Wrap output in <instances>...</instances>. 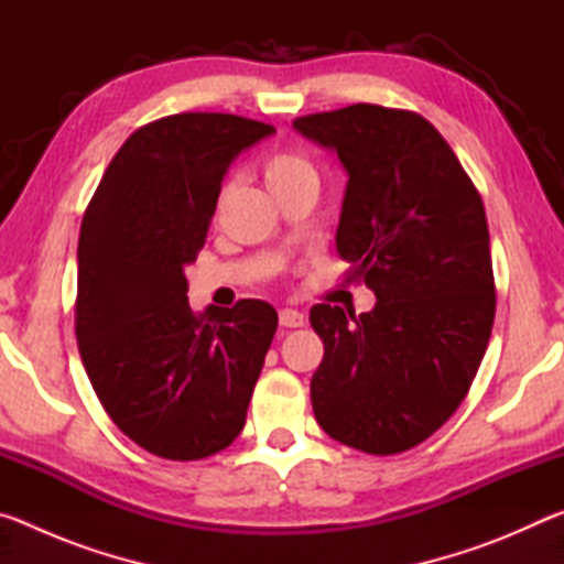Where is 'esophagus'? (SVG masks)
Instances as JSON below:
<instances>
[{"label":"esophagus","instance_id":"1","mask_svg":"<svg viewBox=\"0 0 564 564\" xmlns=\"http://www.w3.org/2000/svg\"><path fill=\"white\" fill-rule=\"evenodd\" d=\"M279 321H281V326H283V328H301L303 323H305L303 313H301V311H295V308H281V313H279Z\"/></svg>","mask_w":564,"mask_h":564}]
</instances>
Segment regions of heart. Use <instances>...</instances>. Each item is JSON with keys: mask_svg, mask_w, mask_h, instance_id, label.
Returning a JSON list of instances; mask_svg holds the SVG:
<instances>
[{"mask_svg": "<svg viewBox=\"0 0 564 564\" xmlns=\"http://www.w3.org/2000/svg\"><path fill=\"white\" fill-rule=\"evenodd\" d=\"M263 176L271 191L291 188L299 184H316L318 181L316 166L305 156L295 154V151H275V154H271L263 164Z\"/></svg>", "mask_w": 564, "mask_h": 564, "instance_id": "heart-1", "label": "heart"}]
</instances>
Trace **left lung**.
Returning <instances> with one entry per match:
<instances>
[{"label":"left lung","mask_w":564,"mask_h":564,"mask_svg":"<svg viewBox=\"0 0 564 564\" xmlns=\"http://www.w3.org/2000/svg\"><path fill=\"white\" fill-rule=\"evenodd\" d=\"M293 129L338 154L348 184L336 248L376 293L368 313L318 303V425L370 455L423 443L463 403L495 321L482 198L431 121L376 104L311 113Z\"/></svg>","instance_id":"8db88e82"}]
</instances>
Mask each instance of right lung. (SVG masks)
I'll use <instances>...</instances> for the list:
<instances>
[{
	"instance_id": "add662e5",
	"label": "right lung",
	"mask_w": 564,
	"mask_h": 564,
	"mask_svg": "<svg viewBox=\"0 0 564 564\" xmlns=\"http://www.w3.org/2000/svg\"><path fill=\"white\" fill-rule=\"evenodd\" d=\"M275 133L234 113H174L123 141L79 234L76 340L119 431L169 460H202L246 425L279 316L265 301L188 305L221 181Z\"/></svg>"
}]
</instances>
